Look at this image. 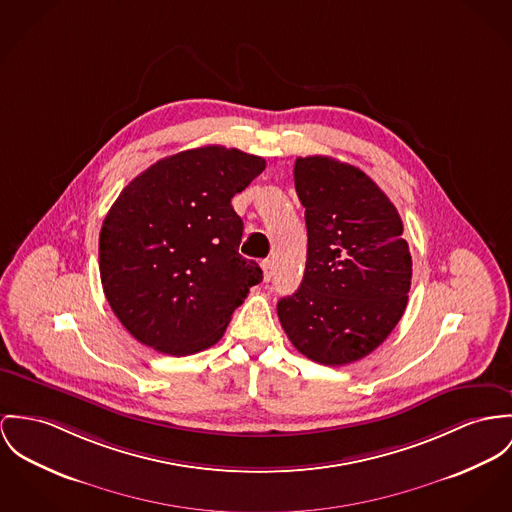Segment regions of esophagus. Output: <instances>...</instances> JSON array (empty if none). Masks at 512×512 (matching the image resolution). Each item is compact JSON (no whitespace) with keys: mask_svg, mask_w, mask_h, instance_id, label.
<instances>
[{"mask_svg":"<svg viewBox=\"0 0 512 512\" xmlns=\"http://www.w3.org/2000/svg\"><path fill=\"white\" fill-rule=\"evenodd\" d=\"M261 269H263V278L269 282L271 278H273V261L271 259H265V261H261Z\"/></svg>","mask_w":512,"mask_h":512,"instance_id":"34e87169","label":"esophagus"}]
</instances>
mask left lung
Returning a JSON list of instances; mask_svg holds the SVG:
<instances>
[{
  "label": "left lung",
  "instance_id": "8db88e82",
  "mask_svg": "<svg viewBox=\"0 0 512 512\" xmlns=\"http://www.w3.org/2000/svg\"><path fill=\"white\" fill-rule=\"evenodd\" d=\"M308 259L300 288L276 312L292 345L325 366L380 347L405 312L411 253L392 200L358 167L327 156L296 159Z\"/></svg>",
  "mask_w": 512,
  "mask_h": 512
}]
</instances>
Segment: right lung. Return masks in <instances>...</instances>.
Listing matches in <instances>:
<instances>
[{"label": "right lung", "instance_id": "add662e5", "mask_svg": "<svg viewBox=\"0 0 512 512\" xmlns=\"http://www.w3.org/2000/svg\"><path fill=\"white\" fill-rule=\"evenodd\" d=\"M265 165L236 148L202 146L159 159L124 187L99 234V271L134 339L171 356L222 339L263 280L261 267L239 255L243 222L232 198Z\"/></svg>", "mask_w": 512, "mask_h": 512}]
</instances>
